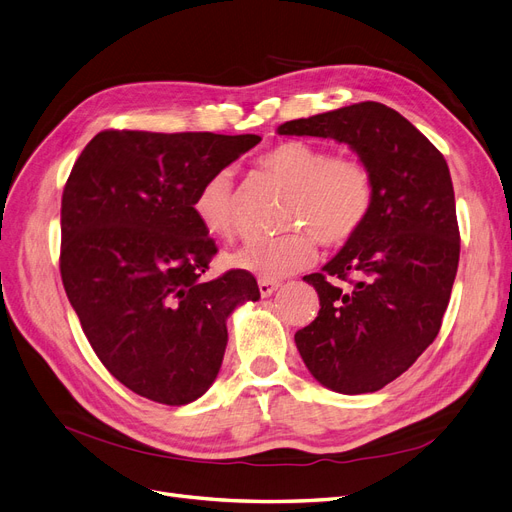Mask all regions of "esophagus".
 <instances>
[{
	"mask_svg": "<svg viewBox=\"0 0 512 512\" xmlns=\"http://www.w3.org/2000/svg\"><path fill=\"white\" fill-rule=\"evenodd\" d=\"M278 287H280V282H276V280H259L261 297H270Z\"/></svg>",
	"mask_w": 512,
	"mask_h": 512,
	"instance_id": "34e87169",
	"label": "esophagus"
}]
</instances>
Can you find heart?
Here are the masks:
<instances>
[{
	"label": "heart",
	"mask_w": 512,
	"mask_h": 512,
	"mask_svg": "<svg viewBox=\"0 0 512 512\" xmlns=\"http://www.w3.org/2000/svg\"><path fill=\"white\" fill-rule=\"evenodd\" d=\"M257 164L291 189L285 225L299 230L246 240L230 255L234 268L261 280H280L312 266L316 238L329 249H339L363 230L373 206V179L358 156L331 154L325 145L291 139L263 151ZM192 208L204 230L232 238L238 232L232 170L208 175L196 189Z\"/></svg>",
	"instance_id": "obj_1"
}]
</instances>
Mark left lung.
Returning <instances> with one entry per match:
<instances>
[{
	"label": "left lung",
	"mask_w": 512,
	"mask_h": 512,
	"mask_svg": "<svg viewBox=\"0 0 512 512\" xmlns=\"http://www.w3.org/2000/svg\"><path fill=\"white\" fill-rule=\"evenodd\" d=\"M278 135L346 143L371 170L373 206L363 230L323 272L304 276L320 310L295 344L325 388L375 392L434 342L449 304L460 230L447 162L399 111L375 101L285 122Z\"/></svg>",
	"instance_id": "left-lung-1"
}]
</instances>
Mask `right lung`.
Here are the masks:
<instances>
[{
    "label": "right lung",
    "instance_id": "right-lung-1",
    "mask_svg": "<svg viewBox=\"0 0 512 512\" xmlns=\"http://www.w3.org/2000/svg\"><path fill=\"white\" fill-rule=\"evenodd\" d=\"M261 141L215 132L103 130L75 160L61 202V278L84 335L128 390L187 405L211 388L227 316L257 280H204L215 240L192 202L200 183Z\"/></svg>",
    "mask_w": 512,
    "mask_h": 512
}]
</instances>
